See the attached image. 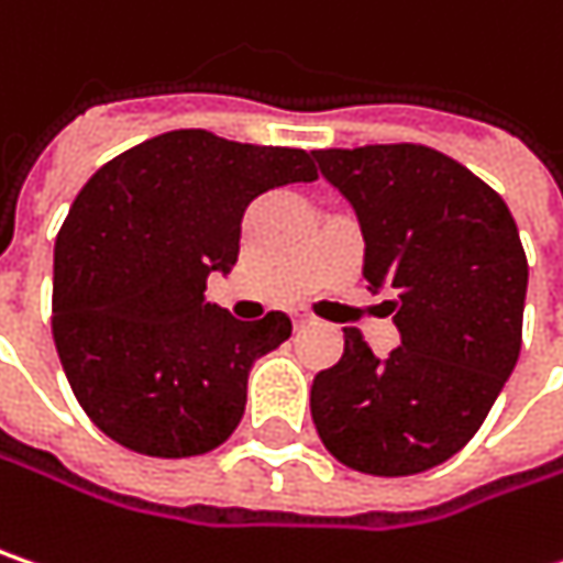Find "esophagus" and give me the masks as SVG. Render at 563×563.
I'll return each mask as SVG.
<instances>
[{"instance_id":"1","label":"esophagus","mask_w":563,"mask_h":563,"mask_svg":"<svg viewBox=\"0 0 563 563\" xmlns=\"http://www.w3.org/2000/svg\"><path fill=\"white\" fill-rule=\"evenodd\" d=\"M309 324H312L309 314H296V318H292V328H296V331H302V328H309Z\"/></svg>"}]
</instances>
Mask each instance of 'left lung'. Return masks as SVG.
I'll return each instance as SVG.
<instances>
[{"mask_svg":"<svg viewBox=\"0 0 563 563\" xmlns=\"http://www.w3.org/2000/svg\"><path fill=\"white\" fill-rule=\"evenodd\" d=\"M356 210L363 280L395 314L398 347L376 356L344 328V356L312 382V420L347 468L398 478L465 446L522 347L529 264L497 190L413 143L312 152Z\"/></svg>","mask_w":563,"mask_h":563,"instance_id":"obj_1","label":"left lung"}]
</instances>
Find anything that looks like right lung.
Segmentation results:
<instances>
[{
  "instance_id": "obj_1",
  "label": "right lung",
  "mask_w": 563,
  "mask_h": 563,
  "mask_svg": "<svg viewBox=\"0 0 563 563\" xmlns=\"http://www.w3.org/2000/svg\"><path fill=\"white\" fill-rule=\"evenodd\" d=\"M306 150L172 130L98 168L53 249V341L82 411L114 443L187 459L222 446L283 312L235 321L203 299L239 261L251 200L314 181Z\"/></svg>"
}]
</instances>
